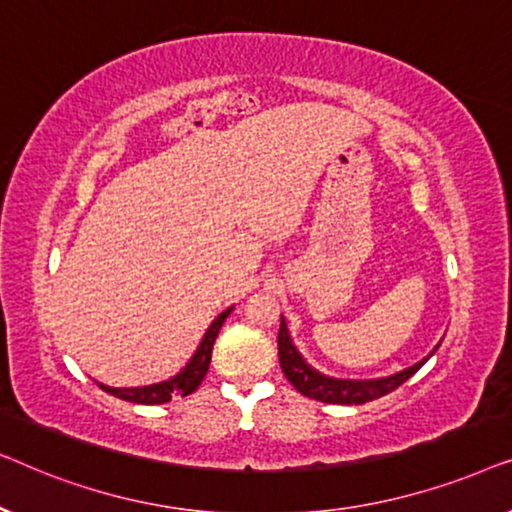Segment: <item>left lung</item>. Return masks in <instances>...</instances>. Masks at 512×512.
Listing matches in <instances>:
<instances>
[{
	"mask_svg": "<svg viewBox=\"0 0 512 512\" xmlns=\"http://www.w3.org/2000/svg\"><path fill=\"white\" fill-rule=\"evenodd\" d=\"M277 347H279V366H282L286 380H289L300 394L321 403L361 405V403L375 401V398L380 396H387L389 391L398 389L405 380H410V377L415 375L433 354H436L440 342L433 347V352L426 356V359L417 361L415 366L403 368L401 373H394L387 377H373V380H347V377H331V375L319 373L317 368H312L310 363L303 359V354L298 352V347L293 345L289 326H286L284 317H282V324H279Z\"/></svg>",
	"mask_w": 512,
	"mask_h": 512,
	"instance_id": "left-lung-1",
	"label": "left lung"
}]
</instances>
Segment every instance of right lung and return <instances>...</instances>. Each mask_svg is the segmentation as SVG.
Listing matches in <instances>:
<instances>
[{
  "label": "right lung",
  "instance_id": "1",
  "mask_svg": "<svg viewBox=\"0 0 512 512\" xmlns=\"http://www.w3.org/2000/svg\"><path fill=\"white\" fill-rule=\"evenodd\" d=\"M230 312H233V307L223 310L219 317L209 324L205 335H202L198 349H195L186 366L181 368L177 375L170 377V380H163L156 384H144V387H109V384H102V382H97V384H100V387L111 396L123 398V401H130V403H142V405H160V403L172 401L174 396L193 394V391L202 384V380H205V375L209 370V361H212L214 340H216V335H219L223 321L228 319Z\"/></svg>",
  "mask_w": 512,
  "mask_h": 512
}]
</instances>
